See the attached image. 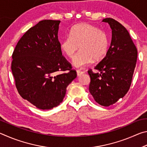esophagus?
<instances>
[{
    "label": "esophagus",
    "instance_id": "1",
    "mask_svg": "<svg viewBox=\"0 0 147 147\" xmlns=\"http://www.w3.org/2000/svg\"><path fill=\"white\" fill-rule=\"evenodd\" d=\"M76 73H77V76H81L82 74H83L84 73V71H80V70H77Z\"/></svg>",
    "mask_w": 147,
    "mask_h": 147
}]
</instances>
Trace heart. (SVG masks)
Wrapping results in <instances>:
<instances>
[{
	"label": "heart",
	"mask_w": 147,
	"mask_h": 147,
	"mask_svg": "<svg viewBox=\"0 0 147 147\" xmlns=\"http://www.w3.org/2000/svg\"><path fill=\"white\" fill-rule=\"evenodd\" d=\"M79 47L81 51L73 64L82 68L92 63L94 59L99 60L105 56L108 48V37L105 32L92 24H76L71 28L69 36L61 39L60 49L68 58L73 59Z\"/></svg>",
	"instance_id": "1"
}]
</instances>
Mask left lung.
<instances>
[{
    "mask_svg": "<svg viewBox=\"0 0 147 147\" xmlns=\"http://www.w3.org/2000/svg\"><path fill=\"white\" fill-rule=\"evenodd\" d=\"M102 22L112 30L111 41L106 56L94 67L100 73L88 71L89 90L96 102L109 106L124 97L130 89L138 51L125 27L111 18Z\"/></svg>",
    "mask_w": 147,
    "mask_h": 147,
    "instance_id": "1",
    "label": "left lung"
}]
</instances>
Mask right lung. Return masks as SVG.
I'll return each instance as SVG.
<instances>
[{"label":"right lung","mask_w":147,"mask_h":147,"mask_svg":"<svg viewBox=\"0 0 147 147\" xmlns=\"http://www.w3.org/2000/svg\"><path fill=\"white\" fill-rule=\"evenodd\" d=\"M60 21L43 20L18 41L12 54L11 71L22 97L36 108L50 109L65 97L76 72L62 56L58 33ZM68 73L57 75L59 71Z\"/></svg>","instance_id":"1"}]
</instances>
